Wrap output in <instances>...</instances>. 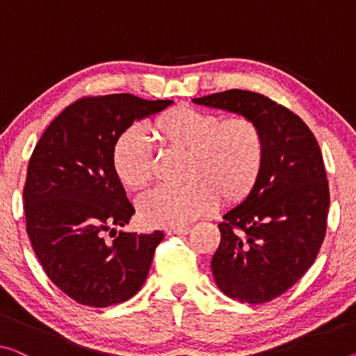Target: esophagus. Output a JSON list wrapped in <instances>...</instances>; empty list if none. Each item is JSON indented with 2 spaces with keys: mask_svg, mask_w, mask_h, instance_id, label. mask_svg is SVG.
I'll return each mask as SVG.
<instances>
[{
  "mask_svg": "<svg viewBox=\"0 0 356 356\" xmlns=\"http://www.w3.org/2000/svg\"><path fill=\"white\" fill-rule=\"evenodd\" d=\"M191 232V227H175V229H168L167 235H186Z\"/></svg>",
  "mask_w": 356,
  "mask_h": 356,
  "instance_id": "esophagus-1",
  "label": "esophagus"
}]
</instances>
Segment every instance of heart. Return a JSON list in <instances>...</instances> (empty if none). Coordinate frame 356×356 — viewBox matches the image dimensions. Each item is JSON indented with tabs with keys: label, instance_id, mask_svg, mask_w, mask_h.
I'll return each mask as SVG.
<instances>
[{
	"label": "heart",
	"instance_id": "b5f03b06",
	"mask_svg": "<svg viewBox=\"0 0 356 356\" xmlns=\"http://www.w3.org/2000/svg\"><path fill=\"white\" fill-rule=\"evenodd\" d=\"M163 147L184 151L179 188H156L140 197L138 213L147 226H186L210 213L220 199L234 205L253 191L264 163V136L253 119L177 106L154 121ZM113 170L124 188H146L154 173V157L145 134L132 127L119 135L111 152Z\"/></svg>",
	"mask_w": 356,
	"mask_h": 356
}]
</instances>
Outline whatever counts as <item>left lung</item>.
<instances>
[{"mask_svg":"<svg viewBox=\"0 0 356 356\" xmlns=\"http://www.w3.org/2000/svg\"><path fill=\"white\" fill-rule=\"evenodd\" d=\"M193 102L253 119L264 136L258 181L218 224L211 272L226 296L269 302L302 278L323 243L330 186L320 146L302 119L256 92L231 89Z\"/></svg>","mask_w":356,"mask_h":356,"instance_id":"obj_1","label":"left lung"}]
</instances>
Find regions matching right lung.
Returning <instances> with one entry per match:
<instances>
[{
  "mask_svg": "<svg viewBox=\"0 0 356 356\" xmlns=\"http://www.w3.org/2000/svg\"><path fill=\"white\" fill-rule=\"evenodd\" d=\"M172 103L130 94L79 98L35 146L24 188L26 234L51 282L76 302L108 307L143 286L163 232L106 238L135 213L111 152L135 121Z\"/></svg>",
  "mask_w": 356,
  "mask_h": 356,
  "instance_id": "add662e5",
  "label": "right lung"
}]
</instances>
